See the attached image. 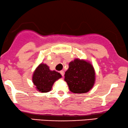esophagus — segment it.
Masks as SVG:
<instances>
[{
	"label": "esophagus",
	"mask_w": 128,
	"mask_h": 128,
	"mask_svg": "<svg viewBox=\"0 0 128 128\" xmlns=\"http://www.w3.org/2000/svg\"><path fill=\"white\" fill-rule=\"evenodd\" d=\"M60 73L61 75H62V76H64V70L60 71Z\"/></svg>",
	"instance_id": "34e87169"
}]
</instances>
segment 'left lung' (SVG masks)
<instances>
[{
  "instance_id": "1",
  "label": "left lung",
  "mask_w": 128,
  "mask_h": 128,
  "mask_svg": "<svg viewBox=\"0 0 128 128\" xmlns=\"http://www.w3.org/2000/svg\"><path fill=\"white\" fill-rule=\"evenodd\" d=\"M95 71L92 64L78 59L69 63V69L64 74V81L73 93L89 92L95 83Z\"/></svg>"
}]
</instances>
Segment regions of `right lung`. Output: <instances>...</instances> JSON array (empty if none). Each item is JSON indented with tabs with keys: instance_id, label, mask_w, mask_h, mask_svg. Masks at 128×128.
I'll list each match as a JSON object with an SVG mask.
<instances>
[{
	"instance_id": "add662e5",
	"label": "right lung",
	"mask_w": 128,
	"mask_h": 128,
	"mask_svg": "<svg viewBox=\"0 0 128 128\" xmlns=\"http://www.w3.org/2000/svg\"><path fill=\"white\" fill-rule=\"evenodd\" d=\"M60 78V73L50 70L46 64H41L33 73L32 82L39 92H47L51 90L54 82Z\"/></svg>"
}]
</instances>
